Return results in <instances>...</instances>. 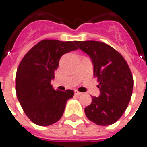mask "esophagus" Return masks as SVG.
Listing matches in <instances>:
<instances>
[{
	"instance_id": "34e87169",
	"label": "esophagus",
	"mask_w": 147,
	"mask_h": 147,
	"mask_svg": "<svg viewBox=\"0 0 147 147\" xmlns=\"http://www.w3.org/2000/svg\"><path fill=\"white\" fill-rule=\"evenodd\" d=\"M74 93H75L76 95H78V96H79V95H81V94H82V92H78V91H77V90H75V91H74Z\"/></svg>"
}]
</instances>
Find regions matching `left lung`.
Segmentation results:
<instances>
[{"label":"left lung","instance_id":"obj_1","mask_svg":"<svg viewBox=\"0 0 147 147\" xmlns=\"http://www.w3.org/2000/svg\"><path fill=\"white\" fill-rule=\"evenodd\" d=\"M92 60L93 74L99 82L98 97H92L84 109L87 117L100 126L112 125L128 106L133 78L128 64L116 49L98 41H75Z\"/></svg>","mask_w":147,"mask_h":147}]
</instances>
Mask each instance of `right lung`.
Masks as SVG:
<instances>
[{
    "label": "right lung",
    "mask_w": 147,
    "mask_h": 147,
    "mask_svg": "<svg viewBox=\"0 0 147 147\" xmlns=\"http://www.w3.org/2000/svg\"><path fill=\"white\" fill-rule=\"evenodd\" d=\"M75 41L45 40L39 42L23 58L16 76L17 98L26 116L34 124L47 127L58 121L73 90H55L50 84L55 78L59 59L76 50Z\"/></svg>",
    "instance_id": "obj_1"
}]
</instances>
